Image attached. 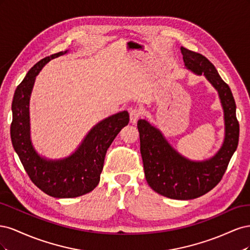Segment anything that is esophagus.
<instances>
[{
	"label": "esophagus",
	"mask_w": 250,
	"mask_h": 250,
	"mask_svg": "<svg viewBox=\"0 0 250 250\" xmlns=\"http://www.w3.org/2000/svg\"><path fill=\"white\" fill-rule=\"evenodd\" d=\"M129 116H130V122L132 124H135L138 122V120L140 119V117L142 116V110L138 107L131 108L130 112H129Z\"/></svg>",
	"instance_id": "1"
}]
</instances>
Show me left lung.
I'll list each match as a JSON object with an SVG mask.
<instances>
[{"label":"left lung","mask_w":250,"mask_h":250,"mask_svg":"<svg viewBox=\"0 0 250 250\" xmlns=\"http://www.w3.org/2000/svg\"><path fill=\"white\" fill-rule=\"evenodd\" d=\"M185 66L204 77L218 92L224 113V140L217 153L208 160L192 161L180 154L157 127L146 119L138 121L144 171L150 188L165 197L190 200L209 192L221 180L238 147L239 122L229 86L203 55L180 48Z\"/></svg>","instance_id":"left-lung-1"}]
</instances>
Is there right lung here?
Masks as SVG:
<instances>
[{"instance_id":"add662e5","label":"right lung","mask_w":250,"mask_h":250,"mask_svg":"<svg viewBox=\"0 0 250 250\" xmlns=\"http://www.w3.org/2000/svg\"><path fill=\"white\" fill-rule=\"evenodd\" d=\"M67 52H58L34 64L17 87L12 101L10 134L13 148L32 183L55 198H75L94 190L100 181L107 149L129 122L127 110L117 112L97 123L71 155L50 160L39 154L30 132V97L36 76L44 64Z\"/></svg>"}]
</instances>
